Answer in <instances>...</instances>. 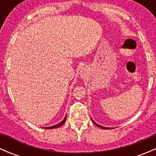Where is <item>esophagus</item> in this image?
<instances>
[{"label":"esophagus","instance_id":"obj_1","mask_svg":"<svg viewBox=\"0 0 156 156\" xmlns=\"http://www.w3.org/2000/svg\"><path fill=\"white\" fill-rule=\"evenodd\" d=\"M81 73H82V74H83V71H82V70H81Z\"/></svg>","mask_w":156,"mask_h":156}]
</instances>
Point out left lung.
<instances>
[{
	"instance_id": "left-lung-1",
	"label": "left lung",
	"mask_w": 156,
	"mask_h": 156,
	"mask_svg": "<svg viewBox=\"0 0 156 156\" xmlns=\"http://www.w3.org/2000/svg\"><path fill=\"white\" fill-rule=\"evenodd\" d=\"M91 121H92V122H93V123L94 124V125H96V126H97V127H100V128H102V129H105V130H108V129H112L111 127H103V126H101V125H99L98 124H97V123H96V122H94V121L92 119H91Z\"/></svg>"
}]
</instances>
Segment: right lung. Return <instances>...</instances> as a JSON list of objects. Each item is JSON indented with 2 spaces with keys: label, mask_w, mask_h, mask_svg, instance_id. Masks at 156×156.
Wrapping results in <instances>:
<instances>
[{
  "label": "right lung",
  "mask_w": 156,
  "mask_h": 156,
  "mask_svg": "<svg viewBox=\"0 0 156 156\" xmlns=\"http://www.w3.org/2000/svg\"><path fill=\"white\" fill-rule=\"evenodd\" d=\"M66 120V117L64 118V119H63V120L62 121V122H59V124H57V125H53V126H51V127H43V128H46V129H53V128H57V127H59L62 126V125H63L64 123H65Z\"/></svg>",
  "instance_id": "add662e5"
}]
</instances>
